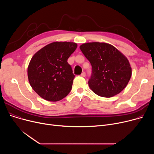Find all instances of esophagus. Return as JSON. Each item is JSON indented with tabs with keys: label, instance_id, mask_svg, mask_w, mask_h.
<instances>
[{
	"label": "esophagus",
	"instance_id": "34e87169",
	"mask_svg": "<svg viewBox=\"0 0 154 154\" xmlns=\"http://www.w3.org/2000/svg\"><path fill=\"white\" fill-rule=\"evenodd\" d=\"M81 75V76L83 77H85V72H82V74H81V75Z\"/></svg>",
	"mask_w": 154,
	"mask_h": 154
}]
</instances>
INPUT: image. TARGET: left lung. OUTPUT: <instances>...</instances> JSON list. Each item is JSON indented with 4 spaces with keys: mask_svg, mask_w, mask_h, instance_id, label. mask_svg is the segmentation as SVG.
<instances>
[{
    "mask_svg": "<svg viewBox=\"0 0 154 154\" xmlns=\"http://www.w3.org/2000/svg\"><path fill=\"white\" fill-rule=\"evenodd\" d=\"M80 48L91 63L92 72L88 83L95 94L112 97L124 89L132 75V68L125 55L104 42L85 43Z\"/></svg>",
    "mask_w": 154,
    "mask_h": 154,
    "instance_id": "1",
    "label": "left lung"
}]
</instances>
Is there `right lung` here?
Segmentation results:
<instances>
[{
    "mask_svg": "<svg viewBox=\"0 0 154 154\" xmlns=\"http://www.w3.org/2000/svg\"><path fill=\"white\" fill-rule=\"evenodd\" d=\"M70 42L48 44L32 57L27 75L33 90L44 99L56 102L69 94L75 75L67 59L77 48Z\"/></svg>",
    "mask_w": 154,
    "mask_h": 154,
    "instance_id": "1",
    "label": "right lung"
}]
</instances>
